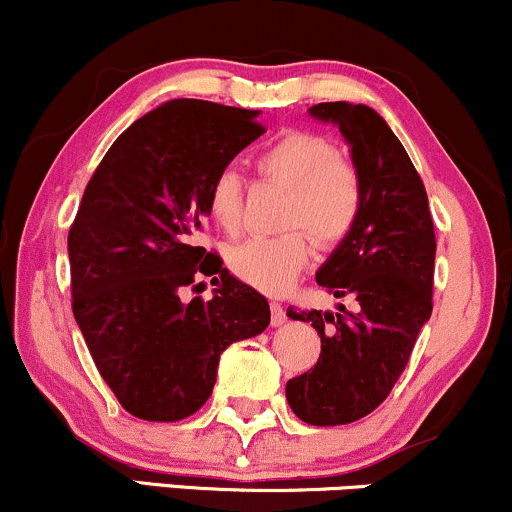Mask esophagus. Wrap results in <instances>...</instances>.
Returning <instances> with one entry per match:
<instances>
[{
	"label": "esophagus",
	"mask_w": 512,
	"mask_h": 512,
	"mask_svg": "<svg viewBox=\"0 0 512 512\" xmlns=\"http://www.w3.org/2000/svg\"><path fill=\"white\" fill-rule=\"evenodd\" d=\"M271 321H273V326H283L287 321L285 307L280 302H271Z\"/></svg>",
	"instance_id": "esophagus-1"
}]
</instances>
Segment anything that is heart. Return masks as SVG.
I'll list each match as a JSON object with an SVG mask.
<instances>
[{"label": "heart", "mask_w": 512, "mask_h": 512, "mask_svg": "<svg viewBox=\"0 0 512 512\" xmlns=\"http://www.w3.org/2000/svg\"><path fill=\"white\" fill-rule=\"evenodd\" d=\"M256 169L290 191L285 205V227H302L321 246H333L348 237L363 208V183L348 159L338 154L326 137L312 132H287L256 157ZM210 220L225 232L241 227L244 183L234 166L212 174L205 193ZM312 261V244L300 229L280 237H254L232 246L227 263L246 285L263 292H283L300 278Z\"/></svg>", "instance_id": "obj_1"}]
</instances>
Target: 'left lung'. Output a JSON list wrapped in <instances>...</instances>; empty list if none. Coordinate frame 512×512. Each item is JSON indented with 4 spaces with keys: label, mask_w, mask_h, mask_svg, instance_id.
<instances>
[{
    "label": "left lung",
    "mask_w": 512,
    "mask_h": 512,
    "mask_svg": "<svg viewBox=\"0 0 512 512\" xmlns=\"http://www.w3.org/2000/svg\"><path fill=\"white\" fill-rule=\"evenodd\" d=\"M309 116L338 125L363 183V208L348 237L317 271V283L353 307L338 312L287 307L321 336L317 365L285 384L297 418L343 426L387 399L433 312L435 229L426 186L399 137L363 103L331 101Z\"/></svg>",
    "instance_id": "1"
}]
</instances>
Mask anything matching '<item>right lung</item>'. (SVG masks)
I'll list each match as a JSON object with an SVG mask.
<instances>
[{
	"label": "right lung",
	"instance_id": "right-lung-1",
	"mask_svg": "<svg viewBox=\"0 0 512 512\" xmlns=\"http://www.w3.org/2000/svg\"><path fill=\"white\" fill-rule=\"evenodd\" d=\"M256 116L166 101L113 142L86 183L67 237L72 312L103 382L142 421L193 416L222 350L271 324L266 297L195 244L212 174L263 135ZM200 274L218 285L213 300L181 303L178 290Z\"/></svg>",
	"mask_w": 512,
	"mask_h": 512
}]
</instances>
